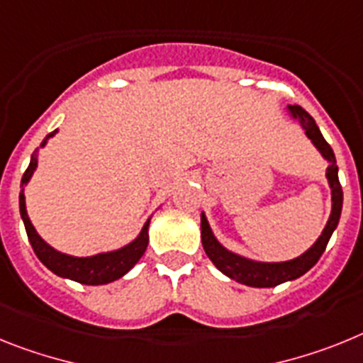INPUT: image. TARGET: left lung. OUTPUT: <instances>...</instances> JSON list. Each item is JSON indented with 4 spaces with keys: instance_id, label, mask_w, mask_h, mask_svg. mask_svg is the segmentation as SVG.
I'll return each mask as SVG.
<instances>
[{
    "instance_id": "1",
    "label": "left lung",
    "mask_w": 363,
    "mask_h": 363,
    "mask_svg": "<svg viewBox=\"0 0 363 363\" xmlns=\"http://www.w3.org/2000/svg\"><path fill=\"white\" fill-rule=\"evenodd\" d=\"M289 111H291V115L294 116L296 121H299V124L303 125L305 135L313 140V144L320 150L321 155L330 162L329 168H327V179H329L330 190H333V212H330L327 226L323 228L318 241L305 254H301V256L292 261H283V263H257V261L245 259V257L238 256V254H232V252L220 247L219 241L213 238L204 213L201 216V239H203V248L206 252V256L212 259V263L223 274H226V276L235 279V281L242 283V285L257 286V289L281 285V283L303 276L307 270L313 269L314 264L318 263V259L321 257V254L325 252L327 242H329L334 228L338 226L340 213H342L343 191L338 181V166H336L333 147L327 144V140L323 138L320 129H318L314 118L305 111L303 107L289 106Z\"/></svg>"
}]
</instances>
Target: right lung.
<instances>
[{"label":"right lung","instance_id":"1","mask_svg":"<svg viewBox=\"0 0 363 363\" xmlns=\"http://www.w3.org/2000/svg\"><path fill=\"white\" fill-rule=\"evenodd\" d=\"M55 133L47 135V138L52 137ZM47 138L43 140V144L47 143ZM36 151H34V153H36ZM36 166H38V160L36 157H33V159H30L29 168L25 169L23 173L21 186H25L27 182H29V179L33 177ZM20 213L38 259L42 261L50 272L58 274V276L62 277H69V279H72V281L84 283V285H106V283H111L115 281V279H118V277H122L125 272H129V270L133 269L135 263L144 256V252H146L147 248V241H150V238H147V226H150V220H147L146 225H144L143 232L138 234V238L135 239L133 242H129L128 247L121 248V250L107 252V254H96V256H91V257L65 256V254H62V252H56L55 248H50L49 245H47V242L36 234V230H34L29 216H27V210H25L23 190H21L20 194Z\"/></svg>","mask_w":363,"mask_h":363}]
</instances>
